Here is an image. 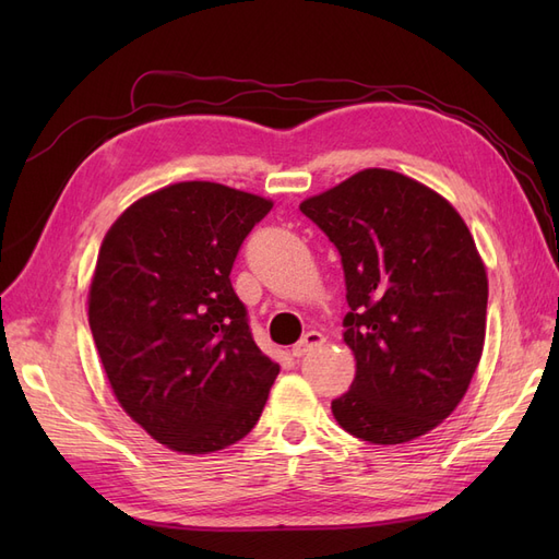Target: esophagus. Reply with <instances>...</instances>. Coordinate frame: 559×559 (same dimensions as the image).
<instances>
[{
	"label": "esophagus",
	"mask_w": 559,
	"mask_h": 559,
	"mask_svg": "<svg viewBox=\"0 0 559 559\" xmlns=\"http://www.w3.org/2000/svg\"><path fill=\"white\" fill-rule=\"evenodd\" d=\"M326 343V337L321 335V333H317V331H308L306 335L300 337V341L294 345V349H292V354L296 359H300V357H306L308 352H312V349H317V347H321Z\"/></svg>",
	"instance_id": "34e87169"
}]
</instances>
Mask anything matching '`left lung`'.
<instances>
[{
  "mask_svg": "<svg viewBox=\"0 0 559 559\" xmlns=\"http://www.w3.org/2000/svg\"><path fill=\"white\" fill-rule=\"evenodd\" d=\"M341 251L357 359L331 403L376 445L425 436L460 405L485 345L487 273L464 218L429 186L370 167L300 202Z\"/></svg>",
  "mask_w": 559,
  "mask_h": 559,
  "instance_id": "8db88e82",
  "label": "left lung"
}]
</instances>
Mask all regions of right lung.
<instances>
[{"mask_svg": "<svg viewBox=\"0 0 559 559\" xmlns=\"http://www.w3.org/2000/svg\"><path fill=\"white\" fill-rule=\"evenodd\" d=\"M270 210L224 183L181 181L130 205L99 247L88 294L97 354L121 408L170 450L238 443L280 373L230 284Z\"/></svg>", "mask_w": 559, "mask_h": 559, "instance_id": "1", "label": "right lung"}]
</instances>
